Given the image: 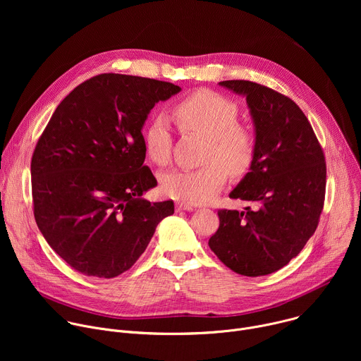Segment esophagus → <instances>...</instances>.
<instances>
[{
    "label": "esophagus",
    "instance_id": "esophagus-1",
    "mask_svg": "<svg viewBox=\"0 0 361 361\" xmlns=\"http://www.w3.org/2000/svg\"><path fill=\"white\" fill-rule=\"evenodd\" d=\"M176 209H177V212H192L194 210L192 205L185 204V202H177Z\"/></svg>",
    "mask_w": 361,
    "mask_h": 361
}]
</instances>
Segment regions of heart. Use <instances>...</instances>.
<instances>
[{
	"label": "heart",
	"instance_id": "1",
	"mask_svg": "<svg viewBox=\"0 0 361 361\" xmlns=\"http://www.w3.org/2000/svg\"><path fill=\"white\" fill-rule=\"evenodd\" d=\"M180 126L209 138L204 161L195 170H171L161 177L163 192L185 204L212 201L227 181V171L241 176L251 167L255 152L252 134L237 124L238 107L227 97L200 90L174 109ZM144 147L152 163L166 166L171 156V131L167 117L156 116L144 130Z\"/></svg>",
	"mask_w": 361,
	"mask_h": 361
}]
</instances>
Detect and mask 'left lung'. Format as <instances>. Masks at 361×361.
I'll return each mask as SVG.
<instances>
[{
	"label": "left lung",
	"mask_w": 361,
	"mask_h": 361,
	"mask_svg": "<svg viewBox=\"0 0 361 361\" xmlns=\"http://www.w3.org/2000/svg\"><path fill=\"white\" fill-rule=\"evenodd\" d=\"M219 84L245 97L255 152L250 171L230 192L251 207L220 210L209 245L237 274H271L298 255L317 228L326 194L324 154L288 97L244 80Z\"/></svg>",
	"instance_id": "obj_1"
}]
</instances>
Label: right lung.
Returning <instances> with one entry per match:
<instances>
[{
	"instance_id": "right-lung-1",
	"label": "right lung",
	"mask_w": 361,
	"mask_h": 361,
	"mask_svg": "<svg viewBox=\"0 0 361 361\" xmlns=\"http://www.w3.org/2000/svg\"><path fill=\"white\" fill-rule=\"evenodd\" d=\"M181 88L152 78L101 74L57 107L31 160L34 217L74 270L113 279L145 251L173 201L141 195L157 185L144 166L142 127L160 101Z\"/></svg>"
}]
</instances>
